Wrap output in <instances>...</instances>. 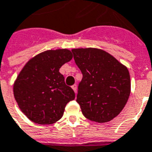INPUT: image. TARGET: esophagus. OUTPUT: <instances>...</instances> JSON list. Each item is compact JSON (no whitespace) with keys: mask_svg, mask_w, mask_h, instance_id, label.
Instances as JSON below:
<instances>
[{"mask_svg":"<svg viewBox=\"0 0 152 152\" xmlns=\"http://www.w3.org/2000/svg\"><path fill=\"white\" fill-rule=\"evenodd\" d=\"M72 89L74 90V92H75V93H76V92H77V85H73L72 86Z\"/></svg>","mask_w":152,"mask_h":152,"instance_id":"esophagus-1","label":"esophagus"}]
</instances>
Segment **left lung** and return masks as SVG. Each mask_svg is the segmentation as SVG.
Returning a JSON list of instances; mask_svg holds the SVG:
<instances>
[{
  "instance_id": "obj_1",
  "label": "left lung",
  "mask_w": 152,
  "mask_h": 152,
  "mask_svg": "<svg viewBox=\"0 0 152 152\" xmlns=\"http://www.w3.org/2000/svg\"><path fill=\"white\" fill-rule=\"evenodd\" d=\"M81 71L76 102L86 118L107 122L121 113L130 93V73L113 56L95 48L72 50Z\"/></svg>"
}]
</instances>
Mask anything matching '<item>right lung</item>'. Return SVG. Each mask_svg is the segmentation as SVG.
I'll use <instances>...</instances> for the list:
<instances>
[{
	"label": "right lung",
	"instance_id": "obj_1",
	"mask_svg": "<svg viewBox=\"0 0 152 152\" xmlns=\"http://www.w3.org/2000/svg\"><path fill=\"white\" fill-rule=\"evenodd\" d=\"M72 59L69 50H47L31 59L19 73L13 94L20 110L32 122L55 123L61 118L75 93L59 68Z\"/></svg>",
	"mask_w": 152,
	"mask_h": 152
}]
</instances>
